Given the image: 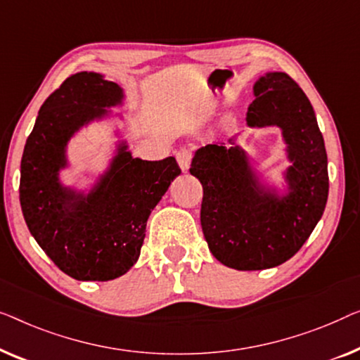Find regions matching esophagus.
Instances as JSON below:
<instances>
[{"mask_svg":"<svg viewBox=\"0 0 360 360\" xmlns=\"http://www.w3.org/2000/svg\"><path fill=\"white\" fill-rule=\"evenodd\" d=\"M192 155H194V150L191 146H182V148L176 153V160H178V165L181 166L182 171H187L191 166Z\"/></svg>","mask_w":360,"mask_h":360,"instance_id":"esophagus-1","label":"esophagus"}]
</instances>
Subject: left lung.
<instances>
[{
    "mask_svg": "<svg viewBox=\"0 0 360 360\" xmlns=\"http://www.w3.org/2000/svg\"><path fill=\"white\" fill-rule=\"evenodd\" d=\"M248 108L250 127L277 125L287 143L288 194L279 197L257 182L240 146L205 145L195 151L191 174L204 197L200 225L221 264L238 271L276 267L295 255L325 212L328 156L310 101L287 73L261 77Z\"/></svg>",
    "mask_w": 360,
    "mask_h": 360,
    "instance_id": "1",
    "label": "left lung"
}]
</instances>
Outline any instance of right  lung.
<instances>
[{"label":"right lung","instance_id":"1","mask_svg":"<svg viewBox=\"0 0 360 360\" xmlns=\"http://www.w3.org/2000/svg\"><path fill=\"white\" fill-rule=\"evenodd\" d=\"M122 98V89L98 73L72 75L45 99L24 146L19 182L24 220L45 255L77 281H112L135 264L151 210L181 174L173 156L131 158L122 145L88 195L60 184L68 140Z\"/></svg>","mask_w":360,"mask_h":360}]
</instances>
